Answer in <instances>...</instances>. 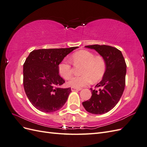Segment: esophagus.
I'll return each instance as SVG.
<instances>
[{"mask_svg": "<svg viewBox=\"0 0 147 147\" xmlns=\"http://www.w3.org/2000/svg\"><path fill=\"white\" fill-rule=\"evenodd\" d=\"M82 90V88H76L74 87H71V90L72 91H80Z\"/></svg>", "mask_w": 147, "mask_h": 147, "instance_id": "1", "label": "esophagus"}]
</instances>
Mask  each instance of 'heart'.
<instances>
[{"label": "heart", "instance_id": "heart-1", "mask_svg": "<svg viewBox=\"0 0 147 147\" xmlns=\"http://www.w3.org/2000/svg\"><path fill=\"white\" fill-rule=\"evenodd\" d=\"M72 63L75 65H83L81 69V76L75 77L67 83L69 86L80 88L87 85L91 80L96 82L103 77L106 69V61L103 56H95L94 53L87 50L75 52L72 56ZM58 72L61 77L69 79L73 74V66L71 62L63 60L58 65Z\"/></svg>", "mask_w": 147, "mask_h": 147}]
</instances>
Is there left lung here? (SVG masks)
<instances>
[{"label":"left lung","instance_id":"8db88e82","mask_svg":"<svg viewBox=\"0 0 147 147\" xmlns=\"http://www.w3.org/2000/svg\"><path fill=\"white\" fill-rule=\"evenodd\" d=\"M85 47L94 49L106 61L107 69L102 80L94 89L91 88V98L82 104L87 112L103 114L117 104L125 87L126 64L121 51L105 45H92Z\"/></svg>","mask_w":147,"mask_h":147}]
</instances>
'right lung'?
Instances as JSON below:
<instances>
[{"label":"right lung","mask_w":147,"mask_h":147,"mask_svg":"<svg viewBox=\"0 0 147 147\" xmlns=\"http://www.w3.org/2000/svg\"><path fill=\"white\" fill-rule=\"evenodd\" d=\"M77 47L39 49L30 53L23 64V85L30 103L43 112L51 113L65 104L71 88H61L65 83L58 65Z\"/></svg>","instance_id":"1"}]
</instances>
